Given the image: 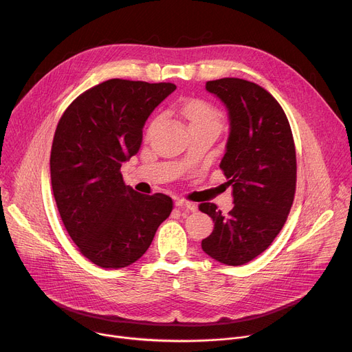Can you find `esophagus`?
<instances>
[{
  "label": "esophagus",
  "mask_w": 352,
  "mask_h": 352,
  "mask_svg": "<svg viewBox=\"0 0 352 352\" xmlns=\"http://www.w3.org/2000/svg\"><path fill=\"white\" fill-rule=\"evenodd\" d=\"M175 206H178L179 209H186V210H192V212L197 210V205L194 202H189L185 199H177Z\"/></svg>",
  "instance_id": "esophagus-1"
}]
</instances>
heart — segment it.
<instances>
[{
  "mask_svg": "<svg viewBox=\"0 0 352 352\" xmlns=\"http://www.w3.org/2000/svg\"><path fill=\"white\" fill-rule=\"evenodd\" d=\"M177 109L181 116L188 122L190 132L197 131H217L220 132L223 124V113L214 105L208 101L198 98H182L177 104ZM162 120V116H155L150 124L147 132L150 133L154 127Z\"/></svg>",
  "mask_w": 352,
  "mask_h": 352,
  "instance_id": "b5f03b06",
  "label": "heart"
}]
</instances>
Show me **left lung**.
Here are the masks:
<instances>
[{"mask_svg":"<svg viewBox=\"0 0 352 352\" xmlns=\"http://www.w3.org/2000/svg\"><path fill=\"white\" fill-rule=\"evenodd\" d=\"M229 109L230 135L220 170L233 186L234 206L199 210L214 221L202 250L226 265H243L265 251L283 228L296 190V150L282 107L258 84L241 78L206 82Z\"/></svg>","mask_w":352,"mask_h":352,"instance_id":"1","label":"left lung"}]
</instances>
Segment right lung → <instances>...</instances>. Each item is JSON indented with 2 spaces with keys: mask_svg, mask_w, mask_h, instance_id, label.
<instances>
[{
  "mask_svg": "<svg viewBox=\"0 0 352 352\" xmlns=\"http://www.w3.org/2000/svg\"><path fill=\"white\" fill-rule=\"evenodd\" d=\"M175 88L112 78L80 94L57 123L54 201L69 236L95 265L116 270L138 261L173 210L168 195L124 185L120 167L138 154L148 115Z\"/></svg>",
  "mask_w": 352,
  "mask_h": 352,
  "instance_id": "obj_1",
  "label": "right lung"
}]
</instances>
